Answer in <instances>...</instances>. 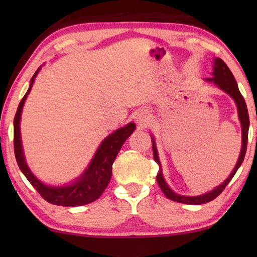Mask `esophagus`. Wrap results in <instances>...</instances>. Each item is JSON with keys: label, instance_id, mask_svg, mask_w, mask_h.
<instances>
[{"label": "esophagus", "instance_id": "1", "mask_svg": "<svg viewBox=\"0 0 257 257\" xmlns=\"http://www.w3.org/2000/svg\"><path fill=\"white\" fill-rule=\"evenodd\" d=\"M147 120H149V115L145 112H138L136 114V121L138 122L139 125H145Z\"/></svg>", "mask_w": 257, "mask_h": 257}]
</instances>
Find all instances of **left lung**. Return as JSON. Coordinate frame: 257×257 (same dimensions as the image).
I'll list each match as a JSON object with an SVG mask.
<instances>
[{
    "label": "left lung",
    "mask_w": 257,
    "mask_h": 257,
    "mask_svg": "<svg viewBox=\"0 0 257 257\" xmlns=\"http://www.w3.org/2000/svg\"><path fill=\"white\" fill-rule=\"evenodd\" d=\"M212 78H206L207 82H213L214 84H216L217 86L220 87L221 90H223L224 92H227L229 96L233 98L236 103L237 106V112H238V118H240L241 121V126H242V149H241V153L240 157H238L237 164L235 168L231 172L229 177L223 184H221L219 187H216L215 189H213L212 192L206 193L203 195H199V196H182L179 195L177 193H174L172 189L168 187L166 182L164 180L163 173H161V170L158 172L157 175V181L158 185L166 198L170 200H173L175 202H181V203H187V205H202V203H207L209 201H212L219 196L221 193L223 192V189L226 188V186L229 184L231 179L236 173V171L238 170V167L241 166V164L243 163L244 156H245V151H247V143H248V130H249V114H248V110H247V105H245L244 98L242 97V94L238 90L236 80H235L233 73L228 68L226 63H224L221 58H215L214 59V72H213ZM152 147H153V157L154 160H156L157 164L160 165L159 158H158V153H157V149L156 145H154V140L152 142Z\"/></svg>",
    "instance_id": "8db88e82"
}]
</instances>
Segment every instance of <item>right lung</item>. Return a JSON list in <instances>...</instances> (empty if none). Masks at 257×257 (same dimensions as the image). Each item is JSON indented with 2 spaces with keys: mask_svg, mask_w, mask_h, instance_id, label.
<instances>
[{
  "mask_svg": "<svg viewBox=\"0 0 257 257\" xmlns=\"http://www.w3.org/2000/svg\"><path fill=\"white\" fill-rule=\"evenodd\" d=\"M38 70L31 78L29 90L27 91L22 100L20 101L15 118H14V150H15L17 165H19L20 170L26 175L30 184L34 186V188L40 193V195L45 201L50 202L52 205L65 207L87 205V203L96 201L103 194L105 188L107 187L112 175V164H113L118 152L120 151L122 144L135 131L136 125L133 122H130L125 127L117 130V131L108 136L107 138H105L103 143L100 144L99 149L97 150L96 154H94L89 167L86 168L84 174L75 184L65 186V187H51V186L44 185L43 182H41L31 173L26 160H24L20 133V120L24 101H26L28 94L30 92L34 78L38 73Z\"/></svg>",
  "mask_w": 257,
  "mask_h": 257,
  "instance_id": "right-lung-1",
  "label": "right lung"
}]
</instances>
